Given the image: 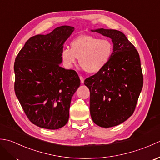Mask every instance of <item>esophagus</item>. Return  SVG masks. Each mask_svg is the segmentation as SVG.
<instances>
[{
	"label": "esophagus",
	"instance_id": "obj_1",
	"mask_svg": "<svg viewBox=\"0 0 160 160\" xmlns=\"http://www.w3.org/2000/svg\"><path fill=\"white\" fill-rule=\"evenodd\" d=\"M80 82L82 83V84L84 83V78L82 76H80Z\"/></svg>",
	"mask_w": 160,
	"mask_h": 160
}]
</instances>
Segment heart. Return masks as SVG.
Returning <instances> with one entry per match:
<instances>
[{"mask_svg":"<svg viewBox=\"0 0 160 160\" xmlns=\"http://www.w3.org/2000/svg\"><path fill=\"white\" fill-rule=\"evenodd\" d=\"M71 49L64 48L60 53L63 65L71 69L78 59L84 70L89 73L99 72L107 65L113 52V44L107 38L82 34L74 38Z\"/></svg>","mask_w":160,"mask_h":160,"instance_id":"heart-1","label":"heart"}]
</instances>
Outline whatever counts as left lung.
Returning a JSON list of instances; mask_svg holds the SVG:
<instances>
[{"mask_svg": "<svg viewBox=\"0 0 160 160\" xmlns=\"http://www.w3.org/2000/svg\"><path fill=\"white\" fill-rule=\"evenodd\" d=\"M111 39L113 52L102 69L87 78L90 114L96 124L109 128L133 113L143 87L140 56L124 33L115 29H91Z\"/></svg>", "mask_w": 160, "mask_h": 160, "instance_id": "left-lung-1", "label": "left lung"}]
</instances>
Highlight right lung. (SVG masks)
<instances>
[{
  "label": "right lung",
  "mask_w": 160,
  "mask_h": 160,
  "mask_svg": "<svg viewBox=\"0 0 160 160\" xmlns=\"http://www.w3.org/2000/svg\"><path fill=\"white\" fill-rule=\"evenodd\" d=\"M63 25L30 38L14 62L16 96L29 120L55 130L65 125L71 98L80 85L76 71L61 67L64 44L74 31Z\"/></svg>",
  "instance_id": "obj_1"
}]
</instances>
